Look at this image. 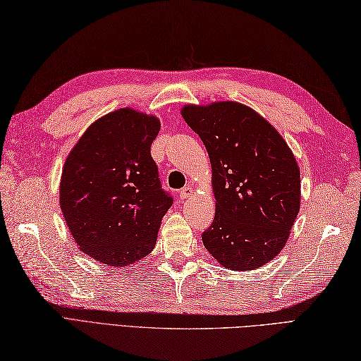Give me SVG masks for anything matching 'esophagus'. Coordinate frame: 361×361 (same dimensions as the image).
Segmentation results:
<instances>
[{
	"label": "esophagus",
	"instance_id": "obj_1",
	"mask_svg": "<svg viewBox=\"0 0 361 361\" xmlns=\"http://www.w3.org/2000/svg\"><path fill=\"white\" fill-rule=\"evenodd\" d=\"M193 193V189L190 188V186H186V188H183L181 190H180V198L181 200H186V198H189L190 195Z\"/></svg>",
	"mask_w": 361,
	"mask_h": 361
}]
</instances>
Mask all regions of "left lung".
I'll return each instance as SVG.
<instances>
[{
  "label": "left lung",
  "instance_id": "left-lung-1",
  "mask_svg": "<svg viewBox=\"0 0 361 361\" xmlns=\"http://www.w3.org/2000/svg\"><path fill=\"white\" fill-rule=\"evenodd\" d=\"M181 114L204 143L214 173L216 210L202 244L227 269H259L282 250L299 214L300 172L293 152L243 104L188 105Z\"/></svg>",
  "mask_w": 361,
  "mask_h": 361
}]
</instances>
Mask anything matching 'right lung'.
<instances>
[{"label":"right lung","mask_w":361,"mask_h":361,"mask_svg":"<svg viewBox=\"0 0 361 361\" xmlns=\"http://www.w3.org/2000/svg\"><path fill=\"white\" fill-rule=\"evenodd\" d=\"M159 118L131 108L96 120L73 147L61 178V210L80 250L111 267L149 255L172 206L151 145Z\"/></svg>","instance_id":"1"}]
</instances>
